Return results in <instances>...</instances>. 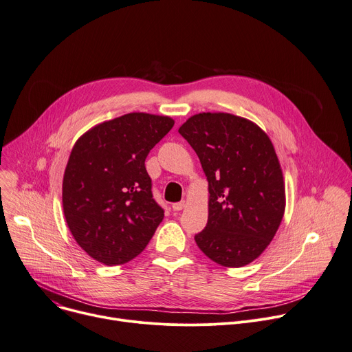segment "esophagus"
Returning a JSON list of instances; mask_svg holds the SVG:
<instances>
[{"mask_svg": "<svg viewBox=\"0 0 352 352\" xmlns=\"http://www.w3.org/2000/svg\"><path fill=\"white\" fill-rule=\"evenodd\" d=\"M184 208H185V202H184V201L173 205V210H175V212H179V210H182Z\"/></svg>", "mask_w": 352, "mask_h": 352, "instance_id": "obj_1", "label": "esophagus"}]
</instances>
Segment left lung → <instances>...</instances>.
I'll use <instances>...</instances> for the list:
<instances>
[{
  "mask_svg": "<svg viewBox=\"0 0 352 352\" xmlns=\"http://www.w3.org/2000/svg\"><path fill=\"white\" fill-rule=\"evenodd\" d=\"M199 157L209 184L206 228L195 236L216 264L239 268L258 258L285 212L282 168L268 135L225 112L190 116L178 129Z\"/></svg>",
  "mask_w": 352,
  "mask_h": 352,
  "instance_id": "left-lung-1",
  "label": "left lung"
}]
</instances>
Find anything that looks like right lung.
Returning <instances> with one entry per match:
<instances>
[{"mask_svg": "<svg viewBox=\"0 0 352 352\" xmlns=\"http://www.w3.org/2000/svg\"><path fill=\"white\" fill-rule=\"evenodd\" d=\"M173 126L170 116L132 112L76 142L63 177V212L91 258L120 265L148 244L164 210L153 199L144 162Z\"/></svg>", "mask_w": 352, "mask_h": 352, "instance_id": "add662e5", "label": "right lung"}]
</instances>
